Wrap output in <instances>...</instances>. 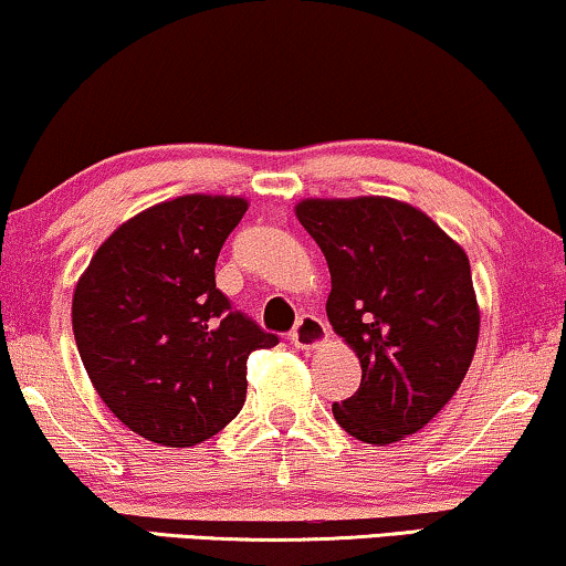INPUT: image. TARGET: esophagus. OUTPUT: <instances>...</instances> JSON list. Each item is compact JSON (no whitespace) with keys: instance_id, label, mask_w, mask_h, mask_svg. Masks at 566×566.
Returning <instances> with one entry per match:
<instances>
[{"instance_id":"34e87169","label":"esophagus","mask_w":566,"mask_h":566,"mask_svg":"<svg viewBox=\"0 0 566 566\" xmlns=\"http://www.w3.org/2000/svg\"><path fill=\"white\" fill-rule=\"evenodd\" d=\"M289 337L298 350H314V347L327 343V324L319 316H301Z\"/></svg>"}]
</instances>
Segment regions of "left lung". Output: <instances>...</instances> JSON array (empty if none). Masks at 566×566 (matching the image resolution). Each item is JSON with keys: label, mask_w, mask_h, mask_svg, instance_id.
Segmentation results:
<instances>
[{"label": "left lung", "mask_w": 566, "mask_h": 566, "mask_svg": "<svg viewBox=\"0 0 566 566\" xmlns=\"http://www.w3.org/2000/svg\"><path fill=\"white\" fill-rule=\"evenodd\" d=\"M296 216L327 258L332 329L363 368L358 391L332 415L363 443H397L451 401L474 358L479 306L467 252L394 198H306Z\"/></svg>", "instance_id": "obj_1"}]
</instances>
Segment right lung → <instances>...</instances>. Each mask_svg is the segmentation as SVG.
I'll return each mask as SVG.
<instances>
[{
    "mask_svg": "<svg viewBox=\"0 0 566 566\" xmlns=\"http://www.w3.org/2000/svg\"><path fill=\"white\" fill-rule=\"evenodd\" d=\"M237 196H180L120 223L74 289L82 363L107 409L151 443H203L239 415L247 358L277 345L216 289Z\"/></svg>",
    "mask_w": 566,
    "mask_h": 566,
    "instance_id": "obj_1",
    "label": "right lung"
}]
</instances>
